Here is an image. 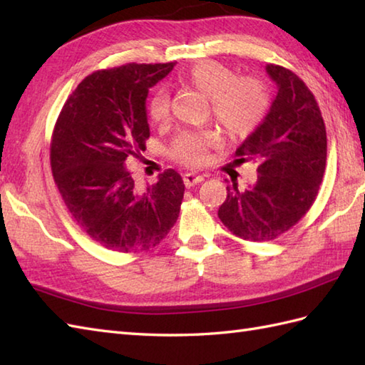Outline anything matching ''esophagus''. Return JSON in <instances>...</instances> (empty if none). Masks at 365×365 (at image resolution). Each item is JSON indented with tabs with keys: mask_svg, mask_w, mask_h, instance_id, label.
I'll list each match as a JSON object with an SVG mask.
<instances>
[{
	"mask_svg": "<svg viewBox=\"0 0 365 365\" xmlns=\"http://www.w3.org/2000/svg\"><path fill=\"white\" fill-rule=\"evenodd\" d=\"M183 182L188 188H191V187H195V185L204 182V177L199 175V174H195V173H188V174L183 175Z\"/></svg>",
	"mask_w": 365,
	"mask_h": 365,
	"instance_id": "esophagus-1",
	"label": "esophagus"
}]
</instances>
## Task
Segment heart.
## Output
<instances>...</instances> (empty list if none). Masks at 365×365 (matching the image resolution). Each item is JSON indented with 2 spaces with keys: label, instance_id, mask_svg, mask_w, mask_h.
Returning a JSON list of instances; mask_svg holds the SVG:
<instances>
[{
  "label": "heart",
  "instance_id": "b5f03b06",
  "mask_svg": "<svg viewBox=\"0 0 365 365\" xmlns=\"http://www.w3.org/2000/svg\"><path fill=\"white\" fill-rule=\"evenodd\" d=\"M182 81L210 98L215 120L232 139L251 135L267 118L269 92L265 84L251 76L238 78L234 68L221 63H197L183 73ZM147 114L155 123L168 119L169 94L165 89L153 92L147 105ZM218 143L220 138L212 130L185 131L170 147V155L182 165L199 168Z\"/></svg>",
  "mask_w": 365,
  "mask_h": 365
}]
</instances>
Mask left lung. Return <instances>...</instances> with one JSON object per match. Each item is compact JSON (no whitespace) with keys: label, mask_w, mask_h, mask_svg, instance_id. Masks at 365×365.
Masks as SVG:
<instances>
[{"label":"left lung","mask_w":365,"mask_h":365,"mask_svg":"<svg viewBox=\"0 0 365 365\" xmlns=\"http://www.w3.org/2000/svg\"><path fill=\"white\" fill-rule=\"evenodd\" d=\"M267 72L277 96L260 125L238 147V163H257V182L227 185L218 216L232 234L271 242L293 227L319 195L327 166V128L314 94L297 73L276 64Z\"/></svg>","instance_id":"1"}]
</instances>
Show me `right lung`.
<instances>
[{"label":"right lung","instance_id":"obj_1","mask_svg":"<svg viewBox=\"0 0 365 365\" xmlns=\"http://www.w3.org/2000/svg\"><path fill=\"white\" fill-rule=\"evenodd\" d=\"M174 66L130 63L91 73L68 96L54 123V183L75 222L106 250L149 251L180 213V174L166 169L157 183L139 191L127 168L150 136L149 89Z\"/></svg>","mask_w":365,"mask_h":365}]
</instances>
